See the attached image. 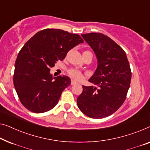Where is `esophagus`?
I'll return each mask as SVG.
<instances>
[{
    "label": "esophagus",
    "instance_id": "obj_1",
    "mask_svg": "<svg viewBox=\"0 0 150 150\" xmlns=\"http://www.w3.org/2000/svg\"><path fill=\"white\" fill-rule=\"evenodd\" d=\"M71 85H75V84H77V82H76L75 81H74V80H71Z\"/></svg>",
    "mask_w": 150,
    "mask_h": 150
}]
</instances>
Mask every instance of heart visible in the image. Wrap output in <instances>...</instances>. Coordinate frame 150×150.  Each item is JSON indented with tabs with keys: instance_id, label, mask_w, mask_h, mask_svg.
<instances>
[{
	"instance_id": "obj_1",
	"label": "heart",
	"mask_w": 150,
	"mask_h": 150,
	"mask_svg": "<svg viewBox=\"0 0 150 150\" xmlns=\"http://www.w3.org/2000/svg\"><path fill=\"white\" fill-rule=\"evenodd\" d=\"M68 73H69V76H70V77H71L75 79H77V80L81 79L82 77H83L82 73L80 72L79 71H78L75 69H69V71H68Z\"/></svg>"
}]
</instances>
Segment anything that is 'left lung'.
I'll return each instance as SVG.
<instances>
[{
  "mask_svg": "<svg viewBox=\"0 0 150 150\" xmlns=\"http://www.w3.org/2000/svg\"><path fill=\"white\" fill-rule=\"evenodd\" d=\"M81 36L98 60V67L89 81L98 86H83L77 106L84 115L102 118L115 112L126 99L131 83V71L126 53L108 36L89 33Z\"/></svg>",
  "mask_w": 150,
  "mask_h": 150,
  "instance_id": "left-lung-1",
  "label": "left lung"
}]
</instances>
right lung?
Returning <instances> with one entry per match:
<instances>
[{"label": "right lung", "instance_id": "obj_1", "mask_svg": "<svg viewBox=\"0 0 150 150\" xmlns=\"http://www.w3.org/2000/svg\"><path fill=\"white\" fill-rule=\"evenodd\" d=\"M83 42L79 35L59 29L40 31L26 42L15 61L13 83L20 102L28 110L42 113L57 104L71 79L67 76L52 77L50 68Z\"/></svg>", "mask_w": 150, "mask_h": 150}]
</instances>
